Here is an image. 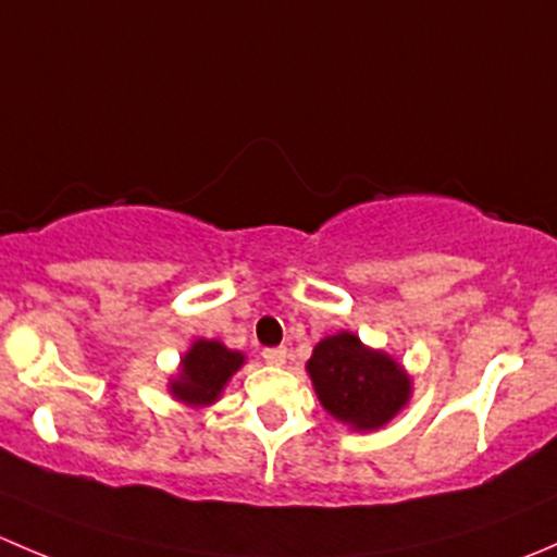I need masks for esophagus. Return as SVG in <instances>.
Listing matches in <instances>:
<instances>
[{"mask_svg":"<svg viewBox=\"0 0 557 557\" xmlns=\"http://www.w3.org/2000/svg\"><path fill=\"white\" fill-rule=\"evenodd\" d=\"M263 361H267L269 367H285L288 350H285V347H269V350H263Z\"/></svg>","mask_w":557,"mask_h":557,"instance_id":"obj_1","label":"esophagus"}]
</instances>
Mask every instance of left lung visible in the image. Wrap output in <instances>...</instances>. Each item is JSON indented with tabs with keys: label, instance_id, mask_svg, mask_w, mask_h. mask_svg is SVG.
Segmentation results:
<instances>
[{
	"label": "left lung",
	"instance_id": "1",
	"mask_svg": "<svg viewBox=\"0 0 557 557\" xmlns=\"http://www.w3.org/2000/svg\"><path fill=\"white\" fill-rule=\"evenodd\" d=\"M318 401L336 423L377 431L412 398V374L352 331L323 336L307 361Z\"/></svg>",
	"mask_w": 557,
	"mask_h": 557
}]
</instances>
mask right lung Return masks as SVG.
<instances>
[{
  "label": "right lung",
  "instance_id": "obj_1",
  "mask_svg": "<svg viewBox=\"0 0 557 557\" xmlns=\"http://www.w3.org/2000/svg\"><path fill=\"white\" fill-rule=\"evenodd\" d=\"M243 350H232L218 339H194L180 358L177 374H172L166 391L174 401L190 409L212 407L226 391L228 380L245 367Z\"/></svg>",
  "mask_w": 557,
  "mask_h": 557
}]
</instances>
